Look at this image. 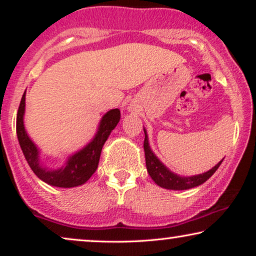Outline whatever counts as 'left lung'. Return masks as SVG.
Instances as JSON below:
<instances>
[{
	"label": "left lung",
	"mask_w": 256,
	"mask_h": 256,
	"mask_svg": "<svg viewBox=\"0 0 256 256\" xmlns=\"http://www.w3.org/2000/svg\"><path fill=\"white\" fill-rule=\"evenodd\" d=\"M143 148H144L146 155V166L148 170L149 176L152 178V180L160 188H168V190H188V188H196L198 185H202L216 172V169L220 166L222 160L213 166L211 170L206 171L204 174H196V176L190 177H182L180 174H174L170 171L160 160L157 158L155 154L152 152V148L149 146L148 135L144 129V143H143Z\"/></svg>",
	"instance_id": "obj_1"
}]
</instances>
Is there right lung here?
<instances>
[{
	"label": "right lung",
	"instance_id": "1",
	"mask_svg": "<svg viewBox=\"0 0 256 256\" xmlns=\"http://www.w3.org/2000/svg\"><path fill=\"white\" fill-rule=\"evenodd\" d=\"M24 112H26V92L20 100L16 118V132L20 149L26 157L28 164L34 174L48 185L58 188H74L86 183L90 176L96 172L99 164L101 150L108 136L120 121V110H110L101 118L96 136L88 144L79 152L73 154L66 160L65 166L60 169H48L40 160V150L31 141L24 128Z\"/></svg>",
	"mask_w": 256,
	"mask_h": 256
}]
</instances>
